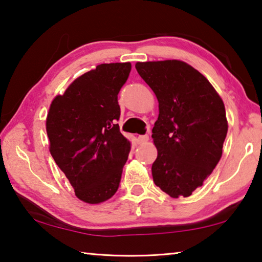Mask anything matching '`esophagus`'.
Instances as JSON below:
<instances>
[{
    "label": "esophagus",
    "instance_id": "1",
    "mask_svg": "<svg viewBox=\"0 0 262 262\" xmlns=\"http://www.w3.org/2000/svg\"><path fill=\"white\" fill-rule=\"evenodd\" d=\"M149 140V135L145 134V135H139L137 137V142H139L140 144H143V143H147Z\"/></svg>",
    "mask_w": 262,
    "mask_h": 262
}]
</instances>
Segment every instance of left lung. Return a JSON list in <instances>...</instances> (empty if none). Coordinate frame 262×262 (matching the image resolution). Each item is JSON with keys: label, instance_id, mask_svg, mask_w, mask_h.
<instances>
[{"label": "left lung", "instance_id": "1", "mask_svg": "<svg viewBox=\"0 0 262 262\" xmlns=\"http://www.w3.org/2000/svg\"><path fill=\"white\" fill-rule=\"evenodd\" d=\"M135 68L159 104L151 135L158 151L154 183L171 198H187L222 157L228 133L223 100L202 74L183 61L137 62Z\"/></svg>", "mask_w": 262, "mask_h": 262}]
</instances>
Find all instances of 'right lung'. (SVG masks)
<instances>
[{"label": "right lung", "instance_id": "add662e5", "mask_svg": "<svg viewBox=\"0 0 262 262\" xmlns=\"http://www.w3.org/2000/svg\"><path fill=\"white\" fill-rule=\"evenodd\" d=\"M130 69L129 62L97 66L55 97L47 115L52 157L76 196L91 205L115 194L129 154L118 125V94Z\"/></svg>", "mask_w": 262, "mask_h": 262}]
</instances>
